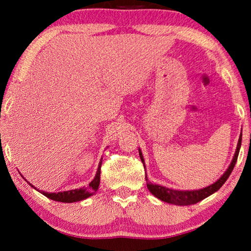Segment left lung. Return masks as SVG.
Masks as SVG:
<instances>
[{"label": "left lung", "mask_w": 251, "mask_h": 251, "mask_svg": "<svg viewBox=\"0 0 251 251\" xmlns=\"http://www.w3.org/2000/svg\"><path fill=\"white\" fill-rule=\"evenodd\" d=\"M241 140H242V133L239 137V142H238V146H236L234 156H233V160L231 164H229L227 170L225 171L224 174L222 175V177L215 181L214 184L209 185L207 187L200 188V190H188V191H183V190H174V188H169L166 186H162V185L159 184H152L151 181H149L146 178V184H147V188L149 191L152 193L154 197L160 199L161 201L167 202V203H171V204H176V205H190V204H195L198 202H200L203 199L208 198L209 195L214 194L215 192H217L219 188L223 186V184L227 180V178L231 175L233 168H234L236 160H238V155L240 152V147H241ZM139 151V156L142 162L144 163V168H145V161H144V156L140 149Z\"/></svg>", "instance_id": "left-lung-1"}]
</instances>
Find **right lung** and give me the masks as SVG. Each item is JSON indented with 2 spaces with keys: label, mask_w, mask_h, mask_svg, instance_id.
Listing matches in <instances>:
<instances>
[{
  "label": "right lung",
  "mask_w": 251,
  "mask_h": 251,
  "mask_svg": "<svg viewBox=\"0 0 251 251\" xmlns=\"http://www.w3.org/2000/svg\"><path fill=\"white\" fill-rule=\"evenodd\" d=\"M101 161H102V157H101L100 162H99V164H98V169H97V173H96V175H95V178L90 181V184H89V186H87V187L83 186L81 188H75V190H71V191L58 192V193H49V192L39 191V190L37 191H39L40 193H42L44 197L51 199V200L65 202V203H73V202L85 200V199H88L89 197H91V195H94L96 193V191L98 190L99 183H100ZM29 185L32 187H34L32 184H29Z\"/></svg>",
  "instance_id": "add662e5"
}]
</instances>
